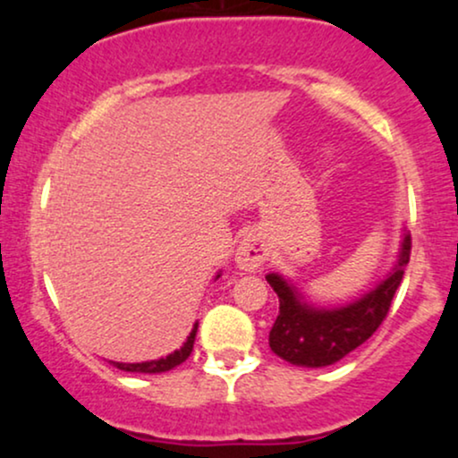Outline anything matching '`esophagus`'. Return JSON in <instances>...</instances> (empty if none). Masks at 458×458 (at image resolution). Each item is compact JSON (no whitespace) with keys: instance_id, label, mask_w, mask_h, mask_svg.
Here are the masks:
<instances>
[{"instance_id":"obj_1","label":"esophagus","mask_w":458,"mask_h":458,"mask_svg":"<svg viewBox=\"0 0 458 458\" xmlns=\"http://www.w3.org/2000/svg\"><path fill=\"white\" fill-rule=\"evenodd\" d=\"M269 256V245H267V239L256 230L247 233L243 239H241L239 247H236L234 262L239 265V269L243 271H256L260 269L262 262Z\"/></svg>"}]
</instances>
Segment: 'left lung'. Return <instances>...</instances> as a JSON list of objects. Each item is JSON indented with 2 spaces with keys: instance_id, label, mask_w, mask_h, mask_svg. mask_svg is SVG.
<instances>
[{
  "instance_id": "1",
  "label": "left lung",
  "mask_w": 458,
  "mask_h": 458,
  "mask_svg": "<svg viewBox=\"0 0 458 458\" xmlns=\"http://www.w3.org/2000/svg\"><path fill=\"white\" fill-rule=\"evenodd\" d=\"M409 251L411 236L403 230L401 250L390 273L364 295L335 308L308 303L291 280L280 273H269L267 282L280 299V314L269 334L273 353L293 366L323 368L335 364L364 344L387 317L409 262Z\"/></svg>"
}]
</instances>
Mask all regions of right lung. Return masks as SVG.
<instances>
[{
  "instance_id": "obj_1",
  "label": "right lung",
  "mask_w": 458,
  "mask_h": 458,
  "mask_svg": "<svg viewBox=\"0 0 458 458\" xmlns=\"http://www.w3.org/2000/svg\"><path fill=\"white\" fill-rule=\"evenodd\" d=\"M219 276H222V273H217V276H215V280H217ZM196 334H198V323L193 325L191 331H189L187 340L182 343L181 349H176L174 353H170L165 357H159V360L140 361V364H123V361H112V364L124 372H146V375H159V372H167V370H172V368L181 366L182 361L191 355L193 343H196Z\"/></svg>"
}]
</instances>
